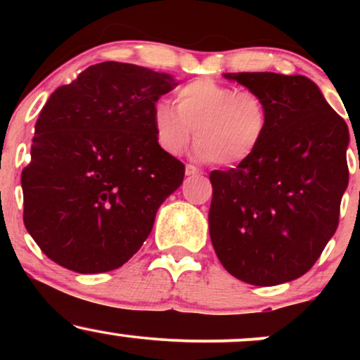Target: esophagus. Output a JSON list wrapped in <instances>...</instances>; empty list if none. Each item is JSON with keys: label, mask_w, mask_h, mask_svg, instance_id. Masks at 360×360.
<instances>
[{"label": "esophagus", "mask_w": 360, "mask_h": 360, "mask_svg": "<svg viewBox=\"0 0 360 360\" xmlns=\"http://www.w3.org/2000/svg\"><path fill=\"white\" fill-rule=\"evenodd\" d=\"M201 174H203V172H201L198 167L191 166V164H188V166H186V176H201Z\"/></svg>", "instance_id": "esophagus-1"}]
</instances>
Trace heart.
I'll list each match as a JSON object with an SVG mask.
<instances>
[{
	"instance_id": "obj_1",
	"label": "heart",
	"mask_w": 360,
	"mask_h": 360,
	"mask_svg": "<svg viewBox=\"0 0 360 360\" xmlns=\"http://www.w3.org/2000/svg\"><path fill=\"white\" fill-rule=\"evenodd\" d=\"M176 106L157 101L152 123L159 147L177 155L196 130V155L221 166L247 162L269 130V110L259 93L213 79H198L176 91Z\"/></svg>"
}]
</instances>
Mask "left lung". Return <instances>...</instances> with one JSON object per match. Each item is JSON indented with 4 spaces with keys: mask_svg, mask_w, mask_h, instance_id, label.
I'll return each instance as SVG.
<instances>
[{
    "mask_svg": "<svg viewBox=\"0 0 360 360\" xmlns=\"http://www.w3.org/2000/svg\"><path fill=\"white\" fill-rule=\"evenodd\" d=\"M255 91L269 130L247 162L212 171L208 223L218 259L254 286H276L308 272L335 233L349 184V128L304 76L226 72Z\"/></svg>",
    "mask_w": 360,
    "mask_h": 360,
    "instance_id": "8db88e82",
    "label": "left lung"
}]
</instances>
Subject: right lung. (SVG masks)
<instances>
[{
	"label": "right lung",
	"mask_w": 360,
	"mask_h": 360,
	"mask_svg": "<svg viewBox=\"0 0 360 360\" xmlns=\"http://www.w3.org/2000/svg\"><path fill=\"white\" fill-rule=\"evenodd\" d=\"M176 86L171 74L108 60L51 94L22 172L25 226L49 259L98 274L142 247L184 179L152 123L154 105Z\"/></svg>",
	"instance_id": "obj_1"
}]
</instances>
